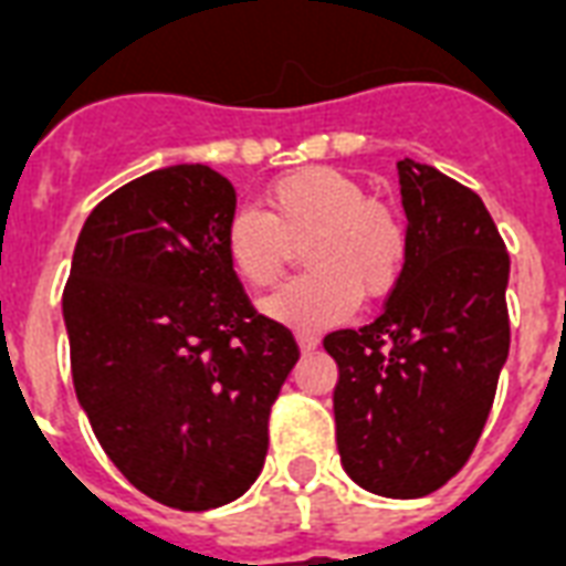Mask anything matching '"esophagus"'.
Returning a JSON list of instances; mask_svg holds the SVG:
<instances>
[{
	"label": "esophagus",
	"mask_w": 566,
	"mask_h": 566,
	"mask_svg": "<svg viewBox=\"0 0 566 566\" xmlns=\"http://www.w3.org/2000/svg\"><path fill=\"white\" fill-rule=\"evenodd\" d=\"M296 344H300L302 353H314V349L319 346V340L314 335H300V337H296Z\"/></svg>",
	"instance_id": "34e87169"
}]
</instances>
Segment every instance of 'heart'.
I'll return each mask as SVG.
<instances>
[{
    "label": "heart",
    "mask_w": 566,
    "mask_h": 566,
    "mask_svg": "<svg viewBox=\"0 0 566 566\" xmlns=\"http://www.w3.org/2000/svg\"><path fill=\"white\" fill-rule=\"evenodd\" d=\"M266 208H238L226 226V258L240 282H279L293 243H305L308 275L284 284L261 311L275 323L317 332L349 317L358 296L381 300L405 270L408 238L387 205L367 199L361 181L332 167L275 179Z\"/></svg>",
    "instance_id": "1"
}]
</instances>
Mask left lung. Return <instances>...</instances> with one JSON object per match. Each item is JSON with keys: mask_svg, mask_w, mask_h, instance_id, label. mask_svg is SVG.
Returning a JSON list of instances; mask_svg holds the SVG:
<instances>
[{"mask_svg": "<svg viewBox=\"0 0 566 566\" xmlns=\"http://www.w3.org/2000/svg\"><path fill=\"white\" fill-rule=\"evenodd\" d=\"M408 255L385 311L323 346L337 361L340 464L387 500H420L467 464L491 413L511 326L509 252L484 202L411 158L396 164Z\"/></svg>", "mask_w": 566, "mask_h": 566, "instance_id": "8db88e82", "label": "left lung"}]
</instances>
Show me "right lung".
<instances>
[{
  "label": "right lung",
  "mask_w": 566,
  "mask_h": 566,
  "mask_svg": "<svg viewBox=\"0 0 566 566\" xmlns=\"http://www.w3.org/2000/svg\"><path fill=\"white\" fill-rule=\"evenodd\" d=\"M238 196L205 164L146 172L84 220L64 287L78 405L119 473L179 511L234 502L300 361L226 258Z\"/></svg>",
  "instance_id": "1"
}]
</instances>
